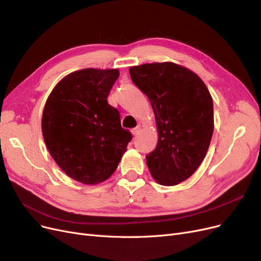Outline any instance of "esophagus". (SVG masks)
<instances>
[{"instance_id": "esophagus-1", "label": "esophagus", "mask_w": 261, "mask_h": 261, "mask_svg": "<svg viewBox=\"0 0 261 261\" xmlns=\"http://www.w3.org/2000/svg\"><path fill=\"white\" fill-rule=\"evenodd\" d=\"M140 132V127L139 126H137V127H135V128H133L132 129V134L134 136H136V135H138V133Z\"/></svg>"}]
</instances>
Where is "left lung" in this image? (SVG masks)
<instances>
[{
  "label": "left lung",
  "instance_id": "obj_1",
  "mask_svg": "<svg viewBox=\"0 0 261 261\" xmlns=\"http://www.w3.org/2000/svg\"><path fill=\"white\" fill-rule=\"evenodd\" d=\"M133 83L148 97L158 126V145L146 155L158 183L174 186L198 169L213 133V102L192 70L171 62L129 68Z\"/></svg>",
  "mask_w": 261,
  "mask_h": 261
}]
</instances>
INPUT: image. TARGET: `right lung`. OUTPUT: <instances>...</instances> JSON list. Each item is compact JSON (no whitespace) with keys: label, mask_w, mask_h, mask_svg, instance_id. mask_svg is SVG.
<instances>
[{"label":"right lung","mask_w":261,"mask_h":261,"mask_svg":"<svg viewBox=\"0 0 261 261\" xmlns=\"http://www.w3.org/2000/svg\"><path fill=\"white\" fill-rule=\"evenodd\" d=\"M117 69L77 70L54 87L42 114V134L54 161L83 184L101 183L115 172L133 136L122 128L108 96Z\"/></svg>","instance_id":"1"}]
</instances>
